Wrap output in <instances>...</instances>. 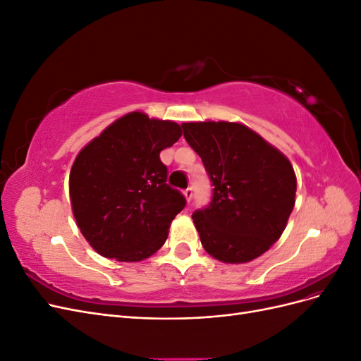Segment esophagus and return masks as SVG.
I'll return each instance as SVG.
<instances>
[{
	"mask_svg": "<svg viewBox=\"0 0 361 361\" xmlns=\"http://www.w3.org/2000/svg\"><path fill=\"white\" fill-rule=\"evenodd\" d=\"M192 194H194V192H192V188H191V187H190V188H187V190H185V191H183V195H185V199H187L188 202H191V199H192Z\"/></svg>",
	"mask_w": 361,
	"mask_h": 361,
	"instance_id": "34e87169",
	"label": "esophagus"
}]
</instances>
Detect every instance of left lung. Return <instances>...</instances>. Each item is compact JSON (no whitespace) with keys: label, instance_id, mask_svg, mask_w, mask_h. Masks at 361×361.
<instances>
[{"label":"left lung","instance_id":"8db88e82","mask_svg":"<svg viewBox=\"0 0 361 361\" xmlns=\"http://www.w3.org/2000/svg\"><path fill=\"white\" fill-rule=\"evenodd\" d=\"M206 169L211 203L192 214L203 248L224 264H245L274 245L295 204L289 159L255 130L233 122L182 123Z\"/></svg>","mask_w":361,"mask_h":361}]
</instances>
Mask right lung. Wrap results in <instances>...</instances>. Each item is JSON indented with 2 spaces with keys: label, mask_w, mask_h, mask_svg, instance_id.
Masks as SVG:
<instances>
[{
  "label": "right lung",
  "mask_w": 361,
  "mask_h": 361,
  "mask_svg": "<svg viewBox=\"0 0 361 361\" xmlns=\"http://www.w3.org/2000/svg\"><path fill=\"white\" fill-rule=\"evenodd\" d=\"M180 135L178 123L134 111L104 129L75 158L69 176L73 216L101 256L138 262L166 243L187 200L167 183L159 154Z\"/></svg>",
  "instance_id": "add662e5"
}]
</instances>
